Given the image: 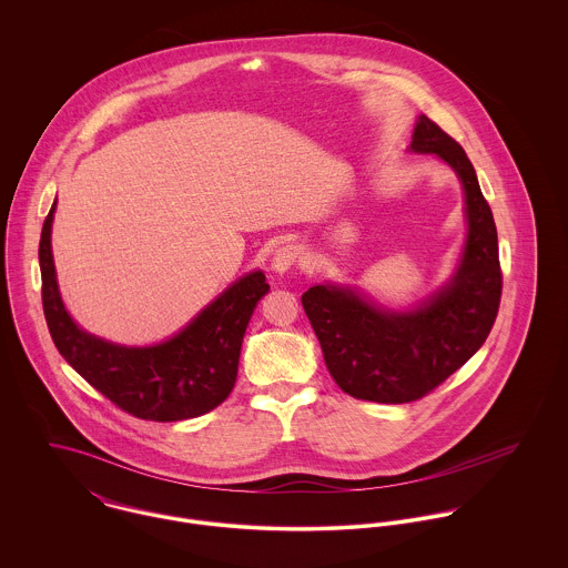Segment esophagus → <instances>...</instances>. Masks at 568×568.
<instances>
[{
  "label": "esophagus",
  "instance_id": "obj_1",
  "mask_svg": "<svg viewBox=\"0 0 568 568\" xmlns=\"http://www.w3.org/2000/svg\"><path fill=\"white\" fill-rule=\"evenodd\" d=\"M297 260H300V246H297V244H284V246H280V248L273 253V257H271V268L282 275V273H286Z\"/></svg>",
  "mask_w": 568,
  "mask_h": 568
}]
</instances>
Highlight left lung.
I'll return each mask as SVG.
<instances>
[{"instance_id":"8db88e82","label":"left lung","mask_w":568,"mask_h":568,"mask_svg":"<svg viewBox=\"0 0 568 568\" xmlns=\"http://www.w3.org/2000/svg\"><path fill=\"white\" fill-rule=\"evenodd\" d=\"M408 151L439 158L462 181L468 232L453 277L408 311L345 284L325 282L302 295L329 376L352 398L383 405L413 403L455 374L486 343L503 288L494 216L466 151L426 115Z\"/></svg>"}]
</instances>
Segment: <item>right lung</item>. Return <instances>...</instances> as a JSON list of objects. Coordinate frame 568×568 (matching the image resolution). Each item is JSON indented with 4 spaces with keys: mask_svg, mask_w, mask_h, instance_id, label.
Masks as SVG:
<instances>
[{
    "mask_svg": "<svg viewBox=\"0 0 568 568\" xmlns=\"http://www.w3.org/2000/svg\"><path fill=\"white\" fill-rule=\"evenodd\" d=\"M54 210L57 201L41 230L39 264L43 313L61 356L93 389L140 419L176 422L221 405L234 389L253 308L268 293L264 273L251 271L236 280L162 343H111L84 332L65 311L52 257Z\"/></svg>",
    "mask_w": 568,
    "mask_h": 568,
    "instance_id": "obj_1",
    "label": "right lung"
}]
</instances>
